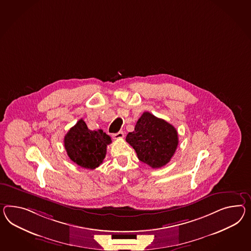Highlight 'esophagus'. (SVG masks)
<instances>
[{"label": "esophagus", "mask_w": 251, "mask_h": 251, "mask_svg": "<svg viewBox=\"0 0 251 251\" xmlns=\"http://www.w3.org/2000/svg\"><path fill=\"white\" fill-rule=\"evenodd\" d=\"M113 137H114V139H120V138H123V137H124V133H123L122 131H120V132H118V133H116V134H114Z\"/></svg>", "instance_id": "34e87169"}]
</instances>
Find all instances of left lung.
Segmentation results:
<instances>
[{
	"instance_id": "obj_1",
	"label": "left lung",
	"mask_w": 251,
	"mask_h": 251,
	"mask_svg": "<svg viewBox=\"0 0 251 251\" xmlns=\"http://www.w3.org/2000/svg\"><path fill=\"white\" fill-rule=\"evenodd\" d=\"M126 140L135 149L139 160L152 168H160L171 160L178 145V135L172 125L145 112Z\"/></svg>"
}]
</instances>
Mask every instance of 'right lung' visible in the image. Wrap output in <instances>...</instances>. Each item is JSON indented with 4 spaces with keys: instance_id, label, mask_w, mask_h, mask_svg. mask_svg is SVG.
Listing matches in <instances>:
<instances>
[{
    "instance_id": "1",
    "label": "right lung",
    "mask_w": 251,
    "mask_h": 251,
    "mask_svg": "<svg viewBox=\"0 0 251 251\" xmlns=\"http://www.w3.org/2000/svg\"><path fill=\"white\" fill-rule=\"evenodd\" d=\"M65 148L68 156L76 165L87 169L99 167L105 157L111 137L102 129L90 130L80 119L65 135Z\"/></svg>"
}]
</instances>
